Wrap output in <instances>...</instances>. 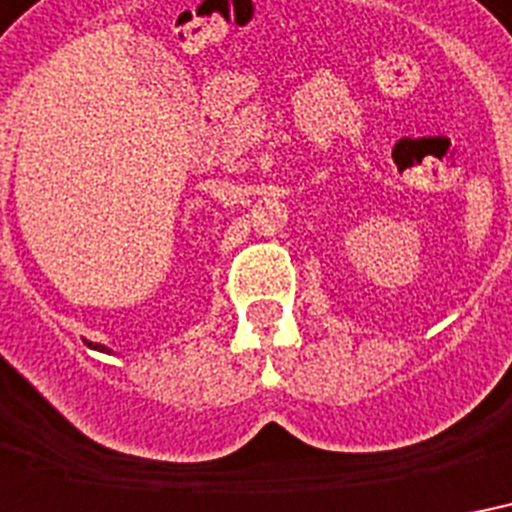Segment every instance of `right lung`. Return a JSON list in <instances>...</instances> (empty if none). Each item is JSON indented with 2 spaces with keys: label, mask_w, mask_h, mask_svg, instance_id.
I'll list each match as a JSON object with an SVG mask.
<instances>
[{
  "label": "right lung",
  "mask_w": 512,
  "mask_h": 512,
  "mask_svg": "<svg viewBox=\"0 0 512 512\" xmlns=\"http://www.w3.org/2000/svg\"><path fill=\"white\" fill-rule=\"evenodd\" d=\"M98 350H104V347H98Z\"/></svg>",
  "instance_id": "right-lung-1"
}]
</instances>
